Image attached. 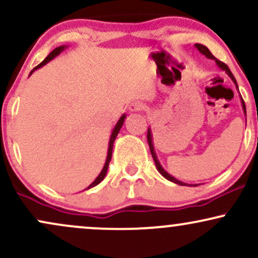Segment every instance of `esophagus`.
<instances>
[{
	"mask_svg": "<svg viewBox=\"0 0 258 258\" xmlns=\"http://www.w3.org/2000/svg\"><path fill=\"white\" fill-rule=\"evenodd\" d=\"M130 110L131 111H142L144 110V104L141 102H133L131 105H130Z\"/></svg>",
	"mask_w": 258,
	"mask_h": 258,
	"instance_id": "34e87169",
	"label": "esophagus"
}]
</instances>
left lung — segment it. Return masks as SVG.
Wrapping results in <instances>:
<instances>
[{
  "label": "left lung",
  "mask_w": 258,
  "mask_h": 258,
  "mask_svg": "<svg viewBox=\"0 0 258 258\" xmlns=\"http://www.w3.org/2000/svg\"><path fill=\"white\" fill-rule=\"evenodd\" d=\"M195 47H197L198 51H199V52L201 53V54L205 55L206 58H209V59H214V60L216 61V64H217L218 67H220L222 70H224V72H226V73L228 74V76H229V78L233 80L234 84H235V87L238 88V84H236V80H235V78H234L233 74H232V72H230L229 68H228L226 64L222 63V61H221V60H218V59H216V58L214 57V55H212V53L209 51V48H207L206 46H204V44L195 43ZM238 90H239V88H238ZM240 100H241L242 110H244V114L246 115V106H245V103H244V100H242L241 96H240ZM147 138H148V144H149V148H150V153H152V156H153V159H154V162H155V166H156V168H158L159 172L161 173L162 176L165 177V178L168 179V180H171V182L176 183V184H178V185H189V184H186V183H184V182H180V180L176 179V178H174V177L171 176V174H168V173L166 172V171H165L164 168H162L161 165H160V162H159V160H158V156H156V154H155V149H154V144H153V135H152V130H150V127H149V128H148V135H147ZM190 186H197V184L190 185Z\"/></svg>",
  "instance_id": "8db88e82"
}]
</instances>
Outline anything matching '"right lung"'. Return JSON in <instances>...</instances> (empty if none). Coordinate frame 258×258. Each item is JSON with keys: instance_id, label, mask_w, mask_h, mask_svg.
<instances>
[{"instance_id": "1", "label": "right lung", "mask_w": 258, "mask_h": 258, "mask_svg": "<svg viewBox=\"0 0 258 258\" xmlns=\"http://www.w3.org/2000/svg\"><path fill=\"white\" fill-rule=\"evenodd\" d=\"M65 48H67V46H60V47H57V48H55V49H53V51H52L51 53H49V54L47 55L46 58L43 59V61H41V63L38 64L37 67L35 68L34 70H36V69H38V68H41V67H43V65H46L47 63H48V61H51L53 58H55V57H57L58 54H60V52H63ZM34 70H32V72H31L30 74L34 73ZM125 119H126V115L123 114L122 116H121L120 119H119V121H117V122H116V125H115L114 128H112V132H111V136H110V141H109L108 155H106V160H105V164H104V166H103V170L100 171V173L98 174V177H97V178L94 179L93 182H92L91 184L88 185L87 188H86V189H91V188H93V186H96L97 184H99V183L102 182V180L105 178V176H106V171H108V167H109V162H110V160H111V154H112V146H114L115 138H116V136L119 135V132H120L121 127H122V125H123V121H125Z\"/></svg>"}]
</instances>
